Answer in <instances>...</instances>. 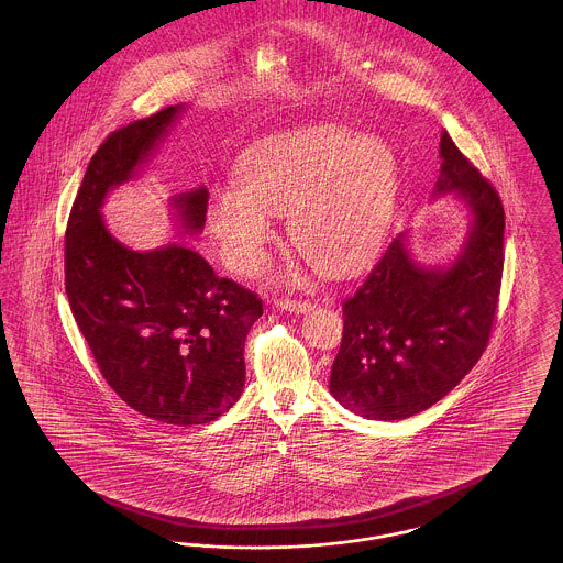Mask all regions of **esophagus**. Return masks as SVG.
<instances>
[{"instance_id":"1","label":"esophagus","mask_w":563,"mask_h":563,"mask_svg":"<svg viewBox=\"0 0 563 563\" xmlns=\"http://www.w3.org/2000/svg\"><path fill=\"white\" fill-rule=\"evenodd\" d=\"M276 306L283 308V310H287V312H294V314H303V312H310V310L314 308L312 301H306V299H289V297L278 299Z\"/></svg>"}]
</instances>
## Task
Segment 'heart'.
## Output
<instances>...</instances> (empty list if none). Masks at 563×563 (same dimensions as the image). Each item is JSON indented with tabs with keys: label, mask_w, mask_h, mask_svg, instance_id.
<instances>
[{
	"label": "heart",
	"mask_w": 563,
	"mask_h": 563,
	"mask_svg": "<svg viewBox=\"0 0 563 563\" xmlns=\"http://www.w3.org/2000/svg\"><path fill=\"white\" fill-rule=\"evenodd\" d=\"M399 166L372 136L314 126L257 145L241 186L214 191L209 230L225 266L253 274L276 236L274 213H289V239L314 268L346 274L384 241L395 211Z\"/></svg>",
	"instance_id": "heart-1"
}]
</instances>
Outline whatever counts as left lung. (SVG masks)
Segmentation results:
<instances>
[{"mask_svg": "<svg viewBox=\"0 0 563 563\" xmlns=\"http://www.w3.org/2000/svg\"><path fill=\"white\" fill-rule=\"evenodd\" d=\"M439 147L434 191L466 202L471 230L448 268L413 264L401 232L342 303L344 333L329 390L363 418L405 420L429 409L489 342L505 264L503 200L445 131Z\"/></svg>", "mask_w": 563, "mask_h": 563, "instance_id": "8db88e82", "label": "left lung"}]
</instances>
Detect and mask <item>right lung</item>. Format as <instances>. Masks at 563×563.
I'll return each instance as SVG.
<instances>
[{
  "label": "right lung",
  "instance_id": "1",
  "mask_svg": "<svg viewBox=\"0 0 563 563\" xmlns=\"http://www.w3.org/2000/svg\"><path fill=\"white\" fill-rule=\"evenodd\" d=\"M184 106L109 134L88 162L65 232V291L113 393L162 424H207L241 399L244 340L262 299L184 244L136 253L101 217L108 191L136 175ZM209 191L173 198L186 232L205 225Z\"/></svg>",
  "mask_w": 563,
  "mask_h": 563
}]
</instances>
